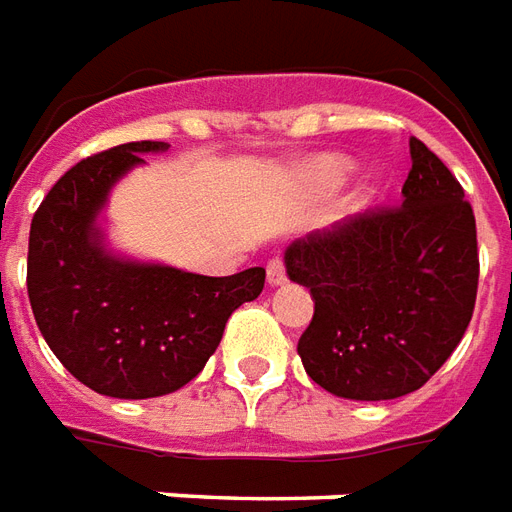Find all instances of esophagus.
I'll return each instance as SVG.
<instances>
[{
    "label": "esophagus",
    "mask_w": 512,
    "mask_h": 512,
    "mask_svg": "<svg viewBox=\"0 0 512 512\" xmlns=\"http://www.w3.org/2000/svg\"><path fill=\"white\" fill-rule=\"evenodd\" d=\"M268 285L276 287V285H285L287 282V268H285V260L282 257H274L271 263H268Z\"/></svg>",
    "instance_id": "obj_1"
}]
</instances>
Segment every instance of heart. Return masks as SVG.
Wrapping results in <instances>:
<instances>
[{"mask_svg":"<svg viewBox=\"0 0 512 512\" xmlns=\"http://www.w3.org/2000/svg\"><path fill=\"white\" fill-rule=\"evenodd\" d=\"M344 173H347V160H342V157H320V160H314L312 168H309L312 181L323 184V187L339 184V181L344 179Z\"/></svg>","mask_w":512,"mask_h":512,"instance_id":"heart-1","label":"heart"}]
</instances>
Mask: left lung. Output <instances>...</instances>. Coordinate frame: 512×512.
<instances>
[{
    "instance_id": "1",
    "label": "left lung",
    "mask_w": 512,
    "mask_h": 512,
    "mask_svg": "<svg viewBox=\"0 0 512 512\" xmlns=\"http://www.w3.org/2000/svg\"><path fill=\"white\" fill-rule=\"evenodd\" d=\"M401 203L287 246V274L309 287L312 323L298 339L306 374L333 396L399 399L439 372L478 298V230L464 187L410 140Z\"/></svg>"
}]
</instances>
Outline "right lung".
<instances>
[{
  "mask_svg": "<svg viewBox=\"0 0 512 512\" xmlns=\"http://www.w3.org/2000/svg\"><path fill=\"white\" fill-rule=\"evenodd\" d=\"M160 140L92 154L34 211L26 290L37 328L75 380L113 399H154L195 380L230 314L255 301L266 268L200 276L111 257L94 219L116 181Z\"/></svg>",
  "mask_w": 512,
  "mask_h": 512,
  "instance_id": "obj_1",
  "label": "right lung"
}]
</instances>
